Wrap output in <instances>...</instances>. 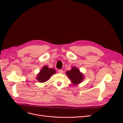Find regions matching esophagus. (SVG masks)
<instances>
[{"mask_svg":"<svg viewBox=\"0 0 123 123\" xmlns=\"http://www.w3.org/2000/svg\"><path fill=\"white\" fill-rule=\"evenodd\" d=\"M58 72L60 74H63V71L62 70H58Z\"/></svg>","mask_w":123,"mask_h":123,"instance_id":"1","label":"esophagus"}]
</instances>
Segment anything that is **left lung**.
Returning <instances> with one entry per match:
<instances>
[{
  "mask_svg": "<svg viewBox=\"0 0 123 123\" xmlns=\"http://www.w3.org/2000/svg\"><path fill=\"white\" fill-rule=\"evenodd\" d=\"M66 74L72 82L75 85L80 83L84 78L79 70L76 67H73L71 70L68 71L66 72Z\"/></svg>",
  "mask_w": 123,
  "mask_h": 123,
  "instance_id": "left-lung-1",
  "label": "left lung"
}]
</instances>
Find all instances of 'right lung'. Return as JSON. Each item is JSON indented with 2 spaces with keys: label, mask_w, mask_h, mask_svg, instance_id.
I'll use <instances>...</instances> for the list:
<instances>
[{
  "label": "right lung",
  "mask_w": 123,
  "mask_h": 123,
  "mask_svg": "<svg viewBox=\"0 0 123 123\" xmlns=\"http://www.w3.org/2000/svg\"><path fill=\"white\" fill-rule=\"evenodd\" d=\"M55 73L56 71L54 69H50L47 66H45L37 76V79L40 82H46Z\"/></svg>",
  "instance_id": "add662e5"
}]
</instances>
